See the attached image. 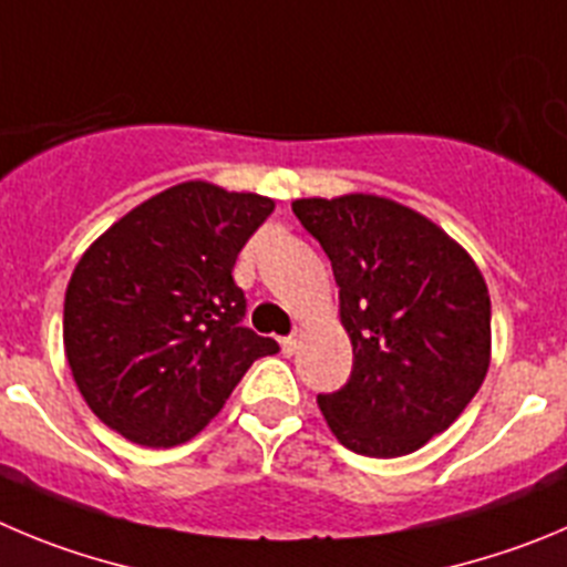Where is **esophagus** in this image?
Segmentation results:
<instances>
[{
    "label": "esophagus",
    "instance_id": "34e87169",
    "mask_svg": "<svg viewBox=\"0 0 567 567\" xmlns=\"http://www.w3.org/2000/svg\"><path fill=\"white\" fill-rule=\"evenodd\" d=\"M296 349H299V332H293V336L282 338V352L285 355H296Z\"/></svg>",
    "mask_w": 567,
    "mask_h": 567
}]
</instances>
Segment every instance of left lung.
Segmentation results:
<instances>
[{
	"mask_svg": "<svg viewBox=\"0 0 567 567\" xmlns=\"http://www.w3.org/2000/svg\"><path fill=\"white\" fill-rule=\"evenodd\" d=\"M293 215L332 262L352 374L319 409L338 442L394 458L447 431L489 369V293L436 224L380 195L299 198Z\"/></svg>",
	"mask_w": 567,
	"mask_h": 567,
	"instance_id": "1",
	"label": "left lung"
}]
</instances>
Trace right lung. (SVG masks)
Returning <instances> with one entry per match:
<instances>
[{
    "instance_id": "right-lung-1",
    "label": "right lung",
    "mask_w": 567,
    "mask_h": 567,
    "mask_svg": "<svg viewBox=\"0 0 567 567\" xmlns=\"http://www.w3.org/2000/svg\"><path fill=\"white\" fill-rule=\"evenodd\" d=\"M274 200L184 182L100 235L69 279L63 347L89 409L125 439L173 447L224 409L274 338L243 327L231 268Z\"/></svg>"
}]
</instances>
